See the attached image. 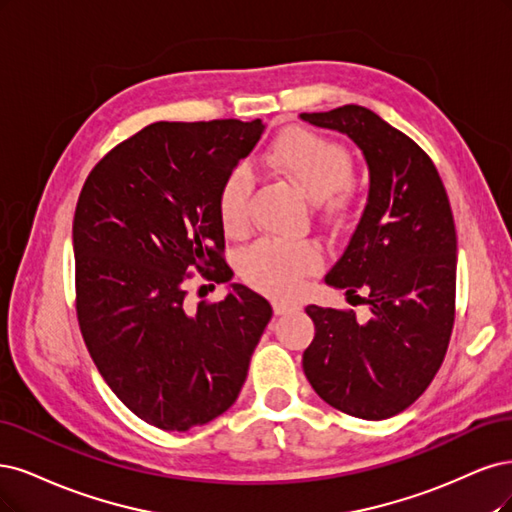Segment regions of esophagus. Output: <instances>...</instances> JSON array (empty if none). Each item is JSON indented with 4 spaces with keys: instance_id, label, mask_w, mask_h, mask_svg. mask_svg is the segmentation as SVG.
Segmentation results:
<instances>
[{
    "instance_id": "1",
    "label": "esophagus",
    "mask_w": 512,
    "mask_h": 512,
    "mask_svg": "<svg viewBox=\"0 0 512 512\" xmlns=\"http://www.w3.org/2000/svg\"><path fill=\"white\" fill-rule=\"evenodd\" d=\"M272 308H274V315H287V312H293L298 310V306L291 304V302H272Z\"/></svg>"
}]
</instances>
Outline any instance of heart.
I'll return each mask as SVG.
<instances>
[{
	"instance_id": "1",
	"label": "heart",
	"mask_w": 512,
	"mask_h": 512,
	"mask_svg": "<svg viewBox=\"0 0 512 512\" xmlns=\"http://www.w3.org/2000/svg\"><path fill=\"white\" fill-rule=\"evenodd\" d=\"M270 166L302 189L312 200L329 197L334 208L351 202L353 159L344 146L327 140L310 129H289L278 136L270 148ZM253 183L246 170L229 174L217 195L219 221L227 234H240L249 223V200ZM321 268V251L317 244H278L257 242L242 257L240 272L255 289L287 298L298 291L302 278Z\"/></svg>"
}]
</instances>
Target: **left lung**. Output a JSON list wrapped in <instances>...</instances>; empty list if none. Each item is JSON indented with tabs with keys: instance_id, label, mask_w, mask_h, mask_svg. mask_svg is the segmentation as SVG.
<instances>
[{
	"instance_id": "8db88e82",
	"label": "left lung",
	"mask_w": 512,
	"mask_h": 512,
	"mask_svg": "<svg viewBox=\"0 0 512 512\" xmlns=\"http://www.w3.org/2000/svg\"><path fill=\"white\" fill-rule=\"evenodd\" d=\"M302 121L349 136L366 157L370 193L349 246L325 283L364 291L370 319L310 304L315 338L304 374L346 415L381 421L430 387L455 323L457 236L447 191L423 148L364 106L304 112Z\"/></svg>"
}]
</instances>
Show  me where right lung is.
Listing matches in <instances>:
<instances>
[{
    "label": "right lung",
    "mask_w": 512,
    "mask_h": 512,
    "mask_svg": "<svg viewBox=\"0 0 512 512\" xmlns=\"http://www.w3.org/2000/svg\"><path fill=\"white\" fill-rule=\"evenodd\" d=\"M261 119L140 129L97 163L74 212L76 315L114 395L146 423L187 432L232 406L272 306L249 287L187 306L197 270L227 283L217 195Z\"/></svg>",
    "instance_id": "right-lung-1"
}]
</instances>
